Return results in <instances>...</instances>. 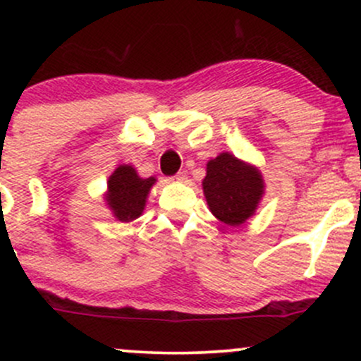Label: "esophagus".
Wrapping results in <instances>:
<instances>
[{
	"label": "esophagus",
	"instance_id": "1",
	"mask_svg": "<svg viewBox=\"0 0 361 361\" xmlns=\"http://www.w3.org/2000/svg\"><path fill=\"white\" fill-rule=\"evenodd\" d=\"M185 180H186V175H185V173H178V175L173 176V181H178V183H183Z\"/></svg>",
	"mask_w": 361,
	"mask_h": 361
}]
</instances>
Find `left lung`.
<instances>
[{
	"instance_id": "left-lung-1",
	"label": "left lung",
	"mask_w": 361,
	"mask_h": 361,
	"mask_svg": "<svg viewBox=\"0 0 361 361\" xmlns=\"http://www.w3.org/2000/svg\"><path fill=\"white\" fill-rule=\"evenodd\" d=\"M202 188L214 217L226 226L239 227L256 214L264 195V180L255 164L221 152L207 163Z\"/></svg>"
}]
</instances>
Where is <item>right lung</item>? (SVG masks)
I'll return each instance as SVG.
<instances>
[{"mask_svg": "<svg viewBox=\"0 0 361 361\" xmlns=\"http://www.w3.org/2000/svg\"><path fill=\"white\" fill-rule=\"evenodd\" d=\"M154 176L140 178L132 164H118L106 181L103 195L111 215L118 222H132L142 215L151 188L156 183Z\"/></svg>", "mask_w": 361, "mask_h": 361, "instance_id": "add662e5", "label": "right lung"}]
</instances>
